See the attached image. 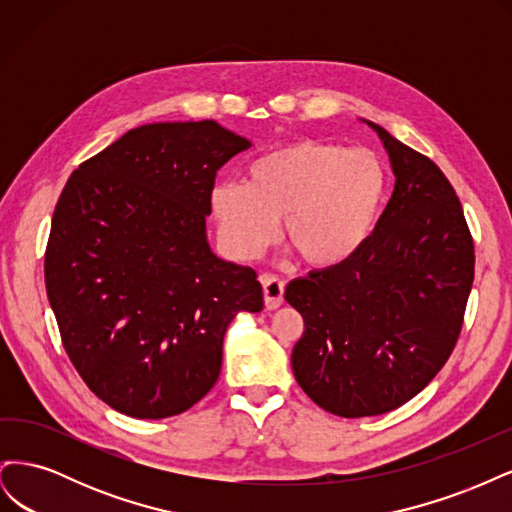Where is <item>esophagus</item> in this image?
I'll return each mask as SVG.
<instances>
[{
  "label": "esophagus",
  "instance_id": "obj_1",
  "mask_svg": "<svg viewBox=\"0 0 512 512\" xmlns=\"http://www.w3.org/2000/svg\"><path fill=\"white\" fill-rule=\"evenodd\" d=\"M260 284L262 292H265V305L267 309H277L284 303V282L275 275H260Z\"/></svg>",
  "mask_w": 512,
  "mask_h": 512
}]
</instances>
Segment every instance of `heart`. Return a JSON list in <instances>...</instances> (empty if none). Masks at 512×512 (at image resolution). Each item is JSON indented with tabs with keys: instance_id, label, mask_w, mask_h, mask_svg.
<instances>
[{
	"instance_id": "heart-1",
	"label": "heart",
	"mask_w": 512,
	"mask_h": 512,
	"mask_svg": "<svg viewBox=\"0 0 512 512\" xmlns=\"http://www.w3.org/2000/svg\"><path fill=\"white\" fill-rule=\"evenodd\" d=\"M386 168L369 149L299 141L254 160L245 183L222 181L209 196L226 250L256 258L284 220L286 243L312 267H335L371 239L386 200Z\"/></svg>"
}]
</instances>
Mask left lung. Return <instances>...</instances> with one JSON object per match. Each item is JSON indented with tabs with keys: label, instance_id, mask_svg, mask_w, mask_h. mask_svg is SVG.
<instances>
[{
	"label": "left lung",
	"instance_id": "left-lung-1",
	"mask_svg": "<svg viewBox=\"0 0 512 512\" xmlns=\"http://www.w3.org/2000/svg\"><path fill=\"white\" fill-rule=\"evenodd\" d=\"M367 126L395 173L389 205L352 258L284 292L305 322L294 378L344 418L391 412L425 389L457 344L474 282V241L451 181L423 153Z\"/></svg>",
	"mask_w": 512,
	"mask_h": 512
}]
</instances>
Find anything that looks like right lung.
Wrapping results in <instances>:
<instances>
[{"label": "right lung", "instance_id": "add662e5", "mask_svg": "<svg viewBox=\"0 0 512 512\" xmlns=\"http://www.w3.org/2000/svg\"><path fill=\"white\" fill-rule=\"evenodd\" d=\"M247 147L211 119L147 123L57 200L46 294L72 365L121 414L192 408L218 382L232 318L265 305L256 271L215 256L205 224L215 175Z\"/></svg>", "mask_w": 512, "mask_h": 512}]
</instances>
